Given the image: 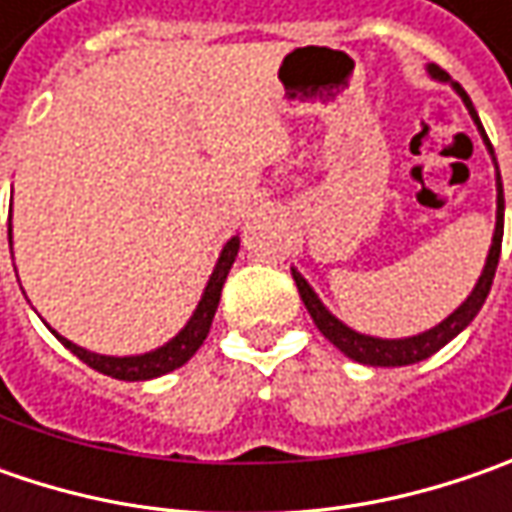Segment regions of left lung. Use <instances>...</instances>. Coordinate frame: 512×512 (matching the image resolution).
I'll use <instances>...</instances> for the list:
<instances>
[{
	"instance_id": "8db88e82",
	"label": "left lung",
	"mask_w": 512,
	"mask_h": 512,
	"mask_svg": "<svg viewBox=\"0 0 512 512\" xmlns=\"http://www.w3.org/2000/svg\"><path fill=\"white\" fill-rule=\"evenodd\" d=\"M430 76H433V79H447L444 70H439L436 65H430ZM453 88L462 96V102L467 105V110H470L473 122H476V128L482 130V139L484 145H487V150L493 153V145H490V139H487V133H484L482 122H479V113L473 108L470 96H467L462 85H456V82H453ZM496 190H499V196H496V233H493V245H490V253H487V262H484L479 282L473 287V293H470L462 305L456 307L444 322H439L436 327H430V330H424L419 336H407V339H376V336L356 333L353 327L342 325V322L319 302V296L313 293V287L307 285L305 276H302L299 270H293V282L299 287V296H302V302H305L307 313H310V319L316 322V327L322 330V336H325L327 342L336 344L344 356L353 359V362L373 364V367H404V364L422 362L427 356H433L436 350H442L450 339H456L464 327L476 319V313L482 310L484 299H487V293H490V285H493V276H496V267H499V253H502L504 236V190L499 168H496Z\"/></svg>"
}]
</instances>
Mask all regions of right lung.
I'll return each instance as SVG.
<instances>
[{
  "instance_id": "right-lung-1",
  "label": "right lung",
  "mask_w": 512,
  "mask_h": 512,
  "mask_svg": "<svg viewBox=\"0 0 512 512\" xmlns=\"http://www.w3.org/2000/svg\"><path fill=\"white\" fill-rule=\"evenodd\" d=\"M236 253H239V236H233L222 247L219 262L213 267L210 282H207L205 293H202V302L193 310L190 322L168 344H162V347H156L150 353H142V356H99V353H90L85 347L62 339L56 330H53V336L65 344L73 356H79L88 367L105 373V376H113V379H122V382H145V379L165 376L170 370L182 367L207 339L210 325H213V316H216V307H219V299H222V287H225L227 273H230V267L236 262Z\"/></svg>"
}]
</instances>
